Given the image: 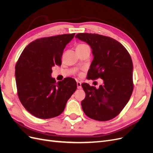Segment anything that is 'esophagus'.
Masks as SVG:
<instances>
[{
    "label": "esophagus",
    "instance_id": "34e87169",
    "mask_svg": "<svg viewBox=\"0 0 153 153\" xmlns=\"http://www.w3.org/2000/svg\"><path fill=\"white\" fill-rule=\"evenodd\" d=\"M76 85H77V89H82V84L81 82H79V81H77L76 82Z\"/></svg>",
    "mask_w": 153,
    "mask_h": 153
}]
</instances>
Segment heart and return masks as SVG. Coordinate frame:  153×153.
<instances>
[{"label": "heart", "mask_w": 153, "mask_h": 153, "mask_svg": "<svg viewBox=\"0 0 153 153\" xmlns=\"http://www.w3.org/2000/svg\"><path fill=\"white\" fill-rule=\"evenodd\" d=\"M85 45H84V44H79V45H78L77 46V47H83V46H85Z\"/></svg>", "instance_id": "1"}]
</instances>
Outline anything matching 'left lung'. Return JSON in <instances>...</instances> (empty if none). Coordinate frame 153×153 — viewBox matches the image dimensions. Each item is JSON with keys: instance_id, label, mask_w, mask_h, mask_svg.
Wrapping results in <instances>:
<instances>
[{"instance_id": "1", "label": "left lung", "mask_w": 153, "mask_h": 153, "mask_svg": "<svg viewBox=\"0 0 153 153\" xmlns=\"http://www.w3.org/2000/svg\"><path fill=\"white\" fill-rule=\"evenodd\" d=\"M75 38L84 41L92 49L94 58L87 78H100L103 80L98 89L87 83L82 84L85 92V98L81 103L83 111L96 121H108L121 112L131 96V58L121 43L109 37L80 33Z\"/></svg>"}]
</instances>
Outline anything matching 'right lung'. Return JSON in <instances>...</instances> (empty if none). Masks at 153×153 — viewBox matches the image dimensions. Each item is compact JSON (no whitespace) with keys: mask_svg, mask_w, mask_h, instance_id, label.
<instances>
[{"mask_svg":"<svg viewBox=\"0 0 153 153\" xmlns=\"http://www.w3.org/2000/svg\"><path fill=\"white\" fill-rule=\"evenodd\" d=\"M75 34L36 39L27 46L15 66L18 95L32 115L40 119L57 117L76 89V81L66 78L56 82L52 67L61 65L64 49Z\"/></svg>","mask_w":153,"mask_h":153,"instance_id":"obj_1","label":"right lung"}]
</instances>
